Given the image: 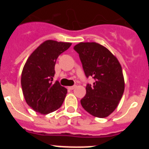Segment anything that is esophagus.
Wrapping results in <instances>:
<instances>
[{
    "label": "esophagus",
    "instance_id": "1",
    "mask_svg": "<svg viewBox=\"0 0 149 149\" xmlns=\"http://www.w3.org/2000/svg\"><path fill=\"white\" fill-rule=\"evenodd\" d=\"M76 87V86L75 85H74V86H68V89H71V90H72V89H74V88Z\"/></svg>",
    "mask_w": 149,
    "mask_h": 149
}]
</instances>
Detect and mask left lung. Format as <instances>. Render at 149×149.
<instances>
[{"mask_svg":"<svg viewBox=\"0 0 149 149\" xmlns=\"http://www.w3.org/2000/svg\"><path fill=\"white\" fill-rule=\"evenodd\" d=\"M78 53L86 77L95 80L87 84L81 100L84 109L93 116L105 118L117 107L125 90L122 66L104 46L96 42H80L74 47Z\"/></svg>","mask_w":149,"mask_h":149,"instance_id":"obj_1","label":"left lung"}]
</instances>
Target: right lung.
Returning <instances> with one entry per match:
<instances>
[{
  "label": "right lung",
  "mask_w": 149,
  "mask_h": 149,
  "mask_svg": "<svg viewBox=\"0 0 149 149\" xmlns=\"http://www.w3.org/2000/svg\"><path fill=\"white\" fill-rule=\"evenodd\" d=\"M71 45L70 42L45 41L27 60L21 84L26 102L36 112L48 114L63 104L67 89L59 81H52L56 59Z\"/></svg>",
  "instance_id": "right-lung-1"
}]
</instances>
